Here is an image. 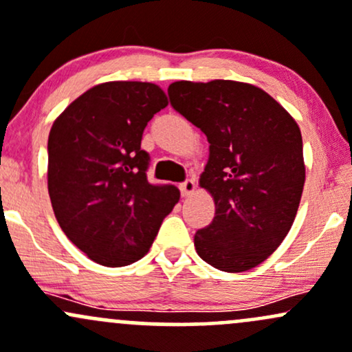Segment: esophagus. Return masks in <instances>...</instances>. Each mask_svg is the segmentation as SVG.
Wrapping results in <instances>:
<instances>
[{
  "label": "esophagus",
  "instance_id": "1",
  "mask_svg": "<svg viewBox=\"0 0 352 352\" xmlns=\"http://www.w3.org/2000/svg\"><path fill=\"white\" fill-rule=\"evenodd\" d=\"M180 192H182L184 197L192 195L195 192V182L192 179H187L185 182L180 184Z\"/></svg>",
  "mask_w": 352,
  "mask_h": 352
}]
</instances>
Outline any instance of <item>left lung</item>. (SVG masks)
Masks as SVG:
<instances>
[{
  "instance_id": "obj_1",
  "label": "left lung",
  "mask_w": 352,
  "mask_h": 352,
  "mask_svg": "<svg viewBox=\"0 0 352 352\" xmlns=\"http://www.w3.org/2000/svg\"><path fill=\"white\" fill-rule=\"evenodd\" d=\"M168 96L210 144L200 187L214 197L215 217L197 230V254L226 272L256 267L299 208L306 167L296 120L264 90L232 80L175 82Z\"/></svg>"
}]
</instances>
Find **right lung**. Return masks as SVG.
<instances>
[{"label":"right lung","instance_id":"right-lung-1","mask_svg":"<svg viewBox=\"0 0 352 352\" xmlns=\"http://www.w3.org/2000/svg\"><path fill=\"white\" fill-rule=\"evenodd\" d=\"M145 82L96 85L65 108L48 137V194L65 235L96 264L140 261L179 202L173 185L146 180V123L167 107Z\"/></svg>","mask_w":352,"mask_h":352}]
</instances>
